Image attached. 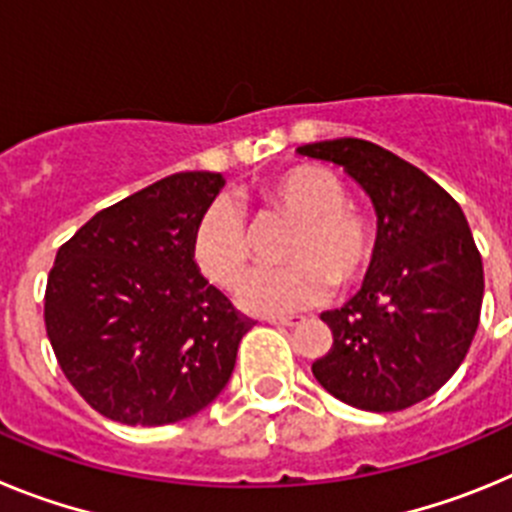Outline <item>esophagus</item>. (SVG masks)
Instances as JSON below:
<instances>
[{
	"label": "esophagus",
	"instance_id": "obj_1",
	"mask_svg": "<svg viewBox=\"0 0 512 512\" xmlns=\"http://www.w3.org/2000/svg\"><path fill=\"white\" fill-rule=\"evenodd\" d=\"M266 323L284 325V328H295V325L302 323V318H292V315H289V318H266Z\"/></svg>",
	"mask_w": 512,
	"mask_h": 512
}]
</instances>
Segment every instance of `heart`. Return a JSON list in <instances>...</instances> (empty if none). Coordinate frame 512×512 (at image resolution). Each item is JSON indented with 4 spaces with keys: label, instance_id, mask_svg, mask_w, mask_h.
Returning <instances> with one entry per match:
<instances>
[{
    "label": "heart",
    "instance_id": "b5f03b06",
    "mask_svg": "<svg viewBox=\"0 0 512 512\" xmlns=\"http://www.w3.org/2000/svg\"><path fill=\"white\" fill-rule=\"evenodd\" d=\"M261 202L295 223L282 269H256L238 284V305L259 315H284L318 305L330 287H351L374 256V230L330 169L300 164L261 187ZM194 266L217 287H233L248 266L246 217L230 200L202 210L189 241Z\"/></svg>",
    "mask_w": 512,
    "mask_h": 512
}]
</instances>
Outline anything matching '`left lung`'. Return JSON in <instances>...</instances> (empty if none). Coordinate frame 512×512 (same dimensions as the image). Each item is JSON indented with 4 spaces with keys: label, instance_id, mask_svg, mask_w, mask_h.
I'll list each match as a JSON object with an SVG mask.
<instances>
[{
    "label": "left lung",
    "instance_id": "8db88e82",
    "mask_svg": "<svg viewBox=\"0 0 512 512\" xmlns=\"http://www.w3.org/2000/svg\"><path fill=\"white\" fill-rule=\"evenodd\" d=\"M297 153L343 166L377 210L369 274L341 310L320 315L333 346L312 374L354 408H410L449 382L477 333L485 274L467 217L431 176L369 140Z\"/></svg>",
    "mask_w": 512,
    "mask_h": 512
}]
</instances>
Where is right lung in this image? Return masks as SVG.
Here are the masks:
<instances>
[{
	"label": "right lung",
	"instance_id": "obj_1",
	"mask_svg": "<svg viewBox=\"0 0 512 512\" xmlns=\"http://www.w3.org/2000/svg\"><path fill=\"white\" fill-rule=\"evenodd\" d=\"M225 187L182 171L104 207L56 253L45 330L61 372L104 418H192L228 384L253 320L194 266L197 217Z\"/></svg>",
	"mask_w": 512,
	"mask_h": 512
}]
</instances>
